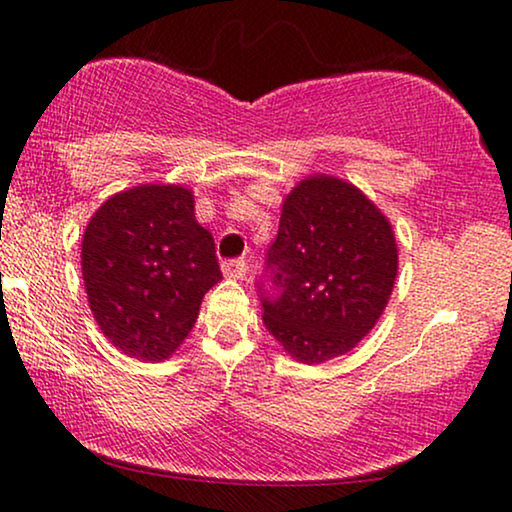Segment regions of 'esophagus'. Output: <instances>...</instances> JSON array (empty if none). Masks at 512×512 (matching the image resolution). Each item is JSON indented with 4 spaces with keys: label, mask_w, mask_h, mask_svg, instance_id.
I'll use <instances>...</instances> for the list:
<instances>
[{
    "label": "esophagus",
    "mask_w": 512,
    "mask_h": 512,
    "mask_svg": "<svg viewBox=\"0 0 512 512\" xmlns=\"http://www.w3.org/2000/svg\"><path fill=\"white\" fill-rule=\"evenodd\" d=\"M249 265L244 258H233V261H226L223 263V277L228 279H242L244 275H247Z\"/></svg>",
    "instance_id": "esophagus-1"
}]
</instances>
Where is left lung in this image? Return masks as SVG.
Wrapping results in <instances>:
<instances>
[{"label": "left lung", "instance_id": "left-lung-1", "mask_svg": "<svg viewBox=\"0 0 512 512\" xmlns=\"http://www.w3.org/2000/svg\"><path fill=\"white\" fill-rule=\"evenodd\" d=\"M268 268L282 291L263 298L265 326L293 361L319 366L373 331L394 291L398 244L361 188L310 174L284 198Z\"/></svg>", "mask_w": 512, "mask_h": 512}]
</instances>
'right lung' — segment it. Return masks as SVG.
Listing matches in <instances>:
<instances>
[{
  "mask_svg": "<svg viewBox=\"0 0 512 512\" xmlns=\"http://www.w3.org/2000/svg\"><path fill=\"white\" fill-rule=\"evenodd\" d=\"M81 272L104 338L151 363L177 352L221 282L214 237L181 184H142L102 202L83 233Z\"/></svg>",
  "mask_w": 512,
  "mask_h": 512,
  "instance_id": "add662e5",
  "label": "right lung"
}]
</instances>
